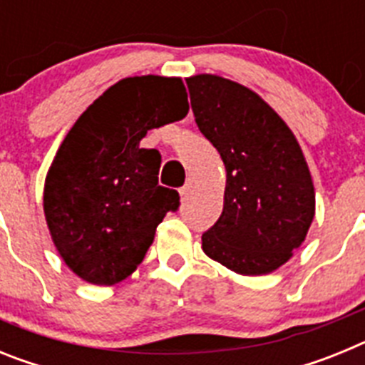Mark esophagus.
Returning a JSON list of instances; mask_svg holds the SVG:
<instances>
[{
  "label": "esophagus",
  "mask_w": 365,
  "mask_h": 365,
  "mask_svg": "<svg viewBox=\"0 0 365 365\" xmlns=\"http://www.w3.org/2000/svg\"><path fill=\"white\" fill-rule=\"evenodd\" d=\"M192 188H193V180L188 179V180H186V182H185V186L180 188V195H182V197H188L190 192H192Z\"/></svg>",
  "instance_id": "obj_1"
}]
</instances>
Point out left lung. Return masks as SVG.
I'll use <instances>...</instances> for the list:
<instances>
[{
	"mask_svg": "<svg viewBox=\"0 0 365 365\" xmlns=\"http://www.w3.org/2000/svg\"><path fill=\"white\" fill-rule=\"evenodd\" d=\"M199 131L227 168L225 205L202 250L243 276L289 261L314 217V186L298 140L248 87L197 74L186 80Z\"/></svg>",
	"mask_w": 365,
	"mask_h": 365,
	"instance_id": "obj_1",
	"label": "left lung"
}]
</instances>
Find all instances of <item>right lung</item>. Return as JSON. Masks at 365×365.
<instances>
[{"mask_svg": "<svg viewBox=\"0 0 365 365\" xmlns=\"http://www.w3.org/2000/svg\"><path fill=\"white\" fill-rule=\"evenodd\" d=\"M188 109L180 78L148 74L111 86L74 122L45 179L43 210L76 276L115 285L143 263L157 227L180 202L177 190L159 185L160 153L140 140Z\"/></svg>", "mask_w": 365, "mask_h": 365, "instance_id": "right-lung-1", "label": "right lung"}]
</instances>
